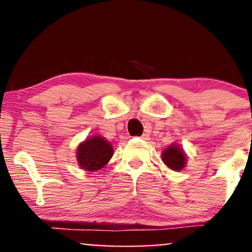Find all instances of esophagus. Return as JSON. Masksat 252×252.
<instances>
[{"mask_svg": "<svg viewBox=\"0 0 252 252\" xmlns=\"http://www.w3.org/2000/svg\"><path fill=\"white\" fill-rule=\"evenodd\" d=\"M141 139H142V140H148V139H150V135H148V134L141 135Z\"/></svg>", "mask_w": 252, "mask_h": 252, "instance_id": "1", "label": "esophagus"}]
</instances>
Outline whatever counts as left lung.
<instances>
[{
    "mask_svg": "<svg viewBox=\"0 0 252 252\" xmlns=\"http://www.w3.org/2000/svg\"><path fill=\"white\" fill-rule=\"evenodd\" d=\"M161 159H163L164 164L168 168H170L174 171H180L185 168L187 161L186 153L184 152L179 145L173 144L170 145L166 150L163 151L161 153Z\"/></svg>",
    "mask_w": 252,
    "mask_h": 252,
    "instance_id": "1",
    "label": "left lung"
}]
</instances>
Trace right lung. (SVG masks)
<instances>
[{"mask_svg":"<svg viewBox=\"0 0 252 252\" xmlns=\"http://www.w3.org/2000/svg\"><path fill=\"white\" fill-rule=\"evenodd\" d=\"M112 156L113 148L110 142L104 137L95 135L78 145L76 158L81 169L86 171H96L104 168Z\"/></svg>","mask_w":252,"mask_h":252,"instance_id":"right-lung-1","label":"right lung"}]
</instances>
